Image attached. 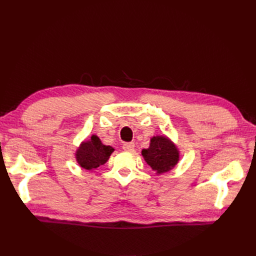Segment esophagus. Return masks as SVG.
Wrapping results in <instances>:
<instances>
[{
  "label": "esophagus",
  "instance_id": "34e87169",
  "mask_svg": "<svg viewBox=\"0 0 256 256\" xmlns=\"http://www.w3.org/2000/svg\"><path fill=\"white\" fill-rule=\"evenodd\" d=\"M122 148H124V150H126V152H132L134 148H135V144H134L132 142H130V143H124V146H122Z\"/></svg>",
  "mask_w": 256,
  "mask_h": 256
}]
</instances>
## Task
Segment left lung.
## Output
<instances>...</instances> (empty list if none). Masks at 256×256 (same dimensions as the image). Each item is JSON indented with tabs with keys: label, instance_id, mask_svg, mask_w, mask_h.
<instances>
[{
	"label": "left lung",
	"instance_id": "obj_1",
	"mask_svg": "<svg viewBox=\"0 0 256 256\" xmlns=\"http://www.w3.org/2000/svg\"><path fill=\"white\" fill-rule=\"evenodd\" d=\"M145 162L156 174H164L176 167L180 160V152L176 144L165 135L154 136L150 147L142 150Z\"/></svg>",
	"mask_w": 256,
	"mask_h": 256
}]
</instances>
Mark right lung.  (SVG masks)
<instances>
[{
  "label": "right lung",
  "mask_w": 256,
  "mask_h": 256,
  "mask_svg": "<svg viewBox=\"0 0 256 256\" xmlns=\"http://www.w3.org/2000/svg\"><path fill=\"white\" fill-rule=\"evenodd\" d=\"M113 152L112 146L104 145L96 135H92L89 140L80 142L74 156L80 167L87 171H93L106 164Z\"/></svg>",
  "instance_id": "1"
}]
</instances>
